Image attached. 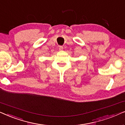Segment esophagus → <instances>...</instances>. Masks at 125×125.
I'll return each instance as SVG.
<instances>
[{
    "label": "esophagus",
    "instance_id": "1",
    "mask_svg": "<svg viewBox=\"0 0 125 125\" xmlns=\"http://www.w3.org/2000/svg\"><path fill=\"white\" fill-rule=\"evenodd\" d=\"M59 49L60 51H62L63 50V47H62V46H59Z\"/></svg>",
    "mask_w": 125,
    "mask_h": 125
}]
</instances>
